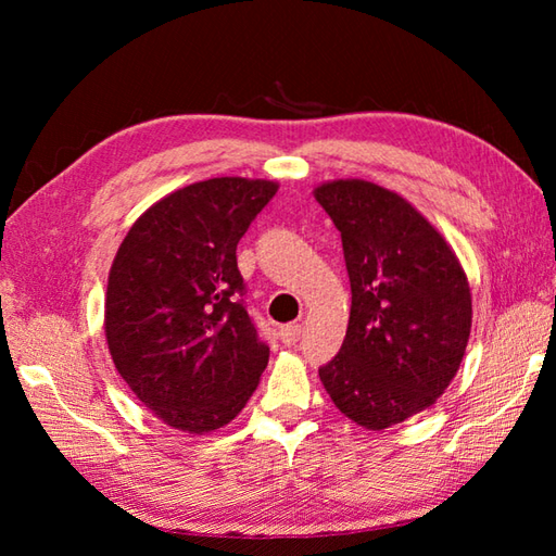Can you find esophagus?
<instances>
[{
  "instance_id": "obj_1",
  "label": "esophagus",
  "mask_w": 556,
  "mask_h": 556,
  "mask_svg": "<svg viewBox=\"0 0 556 556\" xmlns=\"http://www.w3.org/2000/svg\"><path fill=\"white\" fill-rule=\"evenodd\" d=\"M279 339L285 341L287 346H293L296 344V341L301 339V325L299 323H289V325H285L279 329Z\"/></svg>"
}]
</instances>
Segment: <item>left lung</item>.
Wrapping results in <instances>:
<instances>
[{"mask_svg": "<svg viewBox=\"0 0 556 556\" xmlns=\"http://www.w3.org/2000/svg\"><path fill=\"white\" fill-rule=\"evenodd\" d=\"M341 231L351 281L344 344L320 368L334 406L384 430L432 406L470 337V287L458 257L408 200L363 179L315 188Z\"/></svg>", "mask_w": 556, "mask_h": 556, "instance_id": "1", "label": "left lung"}]
</instances>
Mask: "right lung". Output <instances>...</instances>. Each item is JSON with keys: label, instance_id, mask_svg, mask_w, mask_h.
I'll return each instance as SVG.
<instances>
[{"label": "right lung", "instance_id": "add662e5", "mask_svg": "<svg viewBox=\"0 0 556 556\" xmlns=\"http://www.w3.org/2000/svg\"><path fill=\"white\" fill-rule=\"evenodd\" d=\"M277 188L241 176L179 188L146 210L116 251L104 301L112 361L176 430H219L267 368L236 245Z\"/></svg>", "mask_w": 556, "mask_h": 556}]
</instances>
